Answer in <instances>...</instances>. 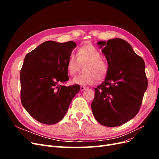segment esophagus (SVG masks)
I'll use <instances>...</instances> for the list:
<instances>
[{"instance_id": "esophagus-1", "label": "esophagus", "mask_w": 159, "mask_h": 159, "mask_svg": "<svg viewBox=\"0 0 159 159\" xmlns=\"http://www.w3.org/2000/svg\"><path fill=\"white\" fill-rule=\"evenodd\" d=\"M86 89V87H85V86H81L80 87V90L81 91H84Z\"/></svg>"}]
</instances>
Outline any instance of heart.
<instances>
[{
  "mask_svg": "<svg viewBox=\"0 0 159 159\" xmlns=\"http://www.w3.org/2000/svg\"><path fill=\"white\" fill-rule=\"evenodd\" d=\"M76 57L71 54L67 62L66 69L70 75L76 73L78 68L79 62H87L85 67L84 74L75 76L72 79V83L81 85L93 84L97 78L102 80L106 75L108 71V66L104 61L101 60L99 52L92 45H85L80 48L77 52Z\"/></svg>",
  "mask_w": 159,
  "mask_h": 159,
  "instance_id": "heart-1",
  "label": "heart"
}]
</instances>
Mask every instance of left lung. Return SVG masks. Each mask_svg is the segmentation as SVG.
I'll return each mask as SVG.
<instances>
[{
  "mask_svg": "<svg viewBox=\"0 0 159 159\" xmlns=\"http://www.w3.org/2000/svg\"><path fill=\"white\" fill-rule=\"evenodd\" d=\"M106 57L108 71L103 82L95 89L91 110L95 119L105 127H117L138 113L148 81L143 59L121 38L99 41Z\"/></svg>",
  "mask_w": 159,
  "mask_h": 159,
  "instance_id": "8db88e82",
  "label": "left lung"
}]
</instances>
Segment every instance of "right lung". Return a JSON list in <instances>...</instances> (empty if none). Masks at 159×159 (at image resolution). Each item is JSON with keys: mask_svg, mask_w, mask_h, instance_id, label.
<instances>
[{"mask_svg": "<svg viewBox=\"0 0 159 159\" xmlns=\"http://www.w3.org/2000/svg\"><path fill=\"white\" fill-rule=\"evenodd\" d=\"M76 47L73 41H46L27 54L20 70L21 103L40 123L56 124L64 118L80 86L68 81L66 64Z\"/></svg>", "mask_w": 159, "mask_h": 159, "instance_id": "1", "label": "right lung"}]
</instances>
